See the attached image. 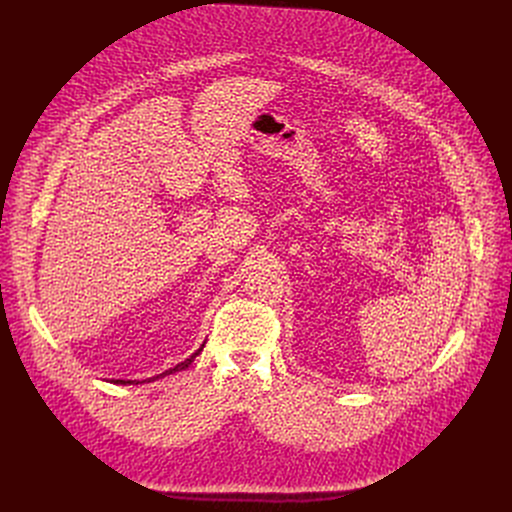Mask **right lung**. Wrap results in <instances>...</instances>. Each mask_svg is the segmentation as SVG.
I'll return each mask as SVG.
<instances>
[{
    "label": "right lung",
    "mask_w": 512,
    "mask_h": 512,
    "mask_svg": "<svg viewBox=\"0 0 512 512\" xmlns=\"http://www.w3.org/2000/svg\"><path fill=\"white\" fill-rule=\"evenodd\" d=\"M204 344H206V342H202V344H200V348H198V350H196V352H192V354H190V356H188V358H186V360H182V362H178V364H176V367H172V369H168V371H164V373H160V375H156V377H150V379H143V381H129V379H127V381H125V379H113V383H115V385H141V383H152V381H158V379H164V377H168V375H174V373H180V371H186V369H188V367H190V364H192V362H194V358H196V356H198V354H200V352H202V348H204Z\"/></svg>",
    "instance_id": "1"
}]
</instances>
